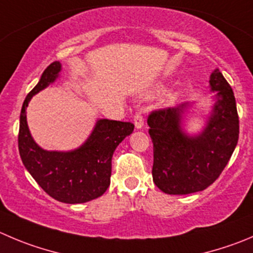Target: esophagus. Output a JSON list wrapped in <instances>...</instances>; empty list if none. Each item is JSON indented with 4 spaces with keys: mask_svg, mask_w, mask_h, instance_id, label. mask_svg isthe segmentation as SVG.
Segmentation results:
<instances>
[{
    "mask_svg": "<svg viewBox=\"0 0 253 253\" xmlns=\"http://www.w3.org/2000/svg\"><path fill=\"white\" fill-rule=\"evenodd\" d=\"M134 124H135L136 129H141L144 125V118H143V113L141 110H138L134 115Z\"/></svg>",
    "mask_w": 253,
    "mask_h": 253,
    "instance_id": "obj_1",
    "label": "esophagus"
}]
</instances>
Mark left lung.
Returning <instances> with one entry per match:
<instances>
[{
  "label": "left lung",
  "instance_id": "left-lung-1",
  "mask_svg": "<svg viewBox=\"0 0 253 253\" xmlns=\"http://www.w3.org/2000/svg\"><path fill=\"white\" fill-rule=\"evenodd\" d=\"M210 85L217 92V102L208 126L196 138H189L181 130L184 104L149 114L153 180L165 194L187 195L205 190L220 176L236 148L240 125L232 89L218 69L211 74Z\"/></svg>",
  "mask_w": 253,
  "mask_h": 253
}]
</instances>
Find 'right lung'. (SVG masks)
<instances>
[{
	"label": "right lung",
	"instance_id": "obj_1",
	"mask_svg": "<svg viewBox=\"0 0 253 253\" xmlns=\"http://www.w3.org/2000/svg\"><path fill=\"white\" fill-rule=\"evenodd\" d=\"M61 71L58 61L43 72L37 85L23 102L20 117L18 150L26 169L50 197L67 204H82L102 196L110 185L112 158L117 146L134 130L133 123L98 120L84 145L71 153L45 151L31 136L26 108L31 98L54 82Z\"/></svg>",
	"mask_w": 253,
	"mask_h": 253
}]
</instances>
